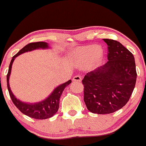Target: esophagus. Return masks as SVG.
Masks as SVG:
<instances>
[{"mask_svg":"<svg viewBox=\"0 0 146 146\" xmlns=\"http://www.w3.org/2000/svg\"><path fill=\"white\" fill-rule=\"evenodd\" d=\"M81 80H82V78L80 76H76L73 77V80L76 81V82H81Z\"/></svg>","mask_w":146,"mask_h":146,"instance_id":"34e87169","label":"esophagus"}]
</instances>
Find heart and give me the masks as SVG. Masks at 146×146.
<instances>
[{
  "label": "heart",
  "mask_w": 146,
  "mask_h": 146,
  "mask_svg": "<svg viewBox=\"0 0 146 146\" xmlns=\"http://www.w3.org/2000/svg\"><path fill=\"white\" fill-rule=\"evenodd\" d=\"M100 47L89 46L77 49L73 53L74 60L80 65H86L91 63L100 54Z\"/></svg>",
  "instance_id": "obj_1"
}]
</instances>
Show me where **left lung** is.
I'll list each match as a JSON object with an SVG mask.
<instances>
[{"label":"left lung","mask_w":146,"mask_h":146,"mask_svg":"<svg viewBox=\"0 0 146 146\" xmlns=\"http://www.w3.org/2000/svg\"><path fill=\"white\" fill-rule=\"evenodd\" d=\"M107 45L105 64L86 73L82 80L88 110L98 114L118 111L130 98L137 80L132 53L116 40L103 39Z\"/></svg>","instance_id":"1"}]
</instances>
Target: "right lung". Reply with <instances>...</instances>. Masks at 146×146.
Segmentation results:
<instances>
[{
    "label": "right lung",
    "mask_w": 146,
    "mask_h": 146,
    "mask_svg": "<svg viewBox=\"0 0 146 146\" xmlns=\"http://www.w3.org/2000/svg\"><path fill=\"white\" fill-rule=\"evenodd\" d=\"M48 47V46L47 43L43 42V41L30 43V44L24 46L23 48L19 50V52H17L15 55L12 57V60L9 64V70H8L7 75V89L9 91V96L12 99L14 105L23 114L26 115L30 118H35V119H46V118H49L53 116V115L56 113V112L59 109L61 95H62L63 91L64 90L66 86L69 85L70 83H71V80H68L66 82L61 84L60 86H57L53 92L51 94V95L44 101L36 104H27L17 100L13 95V94L11 91L10 88H9V75H10L11 69H12V63H13L16 57L23 53V52H28V51H31L33 50L38 48H46Z\"/></svg>",
    "instance_id": "add662e5"
}]
</instances>
